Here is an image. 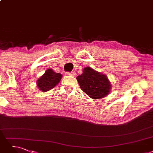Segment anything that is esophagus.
Returning <instances> with one entry per match:
<instances>
[{"label": "esophagus", "instance_id": "1", "mask_svg": "<svg viewBox=\"0 0 153 153\" xmlns=\"http://www.w3.org/2000/svg\"><path fill=\"white\" fill-rule=\"evenodd\" d=\"M66 75H70V76H75L76 75V72L75 71H73L71 72H66Z\"/></svg>", "mask_w": 153, "mask_h": 153}]
</instances>
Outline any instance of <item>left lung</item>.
<instances>
[{"mask_svg": "<svg viewBox=\"0 0 153 153\" xmlns=\"http://www.w3.org/2000/svg\"><path fill=\"white\" fill-rule=\"evenodd\" d=\"M76 80L81 89L91 99H102L109 94L111 90L107 76L90 67H85Z\"/></svg>", "mask_w": 153, "mask_h": 153, "instance_id": "obj_1", "label": "left lung"}]
</instances>
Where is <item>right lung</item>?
Instances as JSON below:
<instances>
[{"label": "right lung", "instance_id": "right-lung-1", "mask_svg": "<svg viewBox=\"0 0 153 153\" xmlns=\"http://www.w3.org/2000/svg\"><path fill=\"white\" fill-rule=\"evenodd\" d=\"M62 75L54 72L52 69H48L37 80V86L42 91H47L51 90L62 79Z\"/></svg>", "mask_w": 153, "mask_h": 153}]
</instances>
